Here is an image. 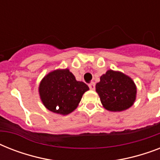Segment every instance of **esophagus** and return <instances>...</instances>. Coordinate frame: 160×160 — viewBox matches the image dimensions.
I'll return each instance as SVG.
<instances>
[{
  "label": "esophagus",
  "mask_w": 160,
  "mask_h": 160,
  "mask_svg": "<svg viewBox=\"0 0 160 160\" xmlns=\"http://www.w3.org/2000/svg\"><path fill=\"white\" fill-rule=\"evenodd\" d=\"M89 87H90V90H95V82H91L90 84H89Z\"/></svg>",
  "instance_id": "1"
}]
</instances>
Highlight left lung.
I'll use <instances>...</instances> for the list:
<instances>
[{
    "instance_id": "obj_1",
    "label": "left lung",
    "mask_w": 160,
    "mask_h": 160,
    "mask_svg": "<svg viewBox=\"0 0 160 160\" xmlns=\"http://www.w3.org/2000/svg\"><path fill=\"white\" fill-rule=\"evenodd\" d=\"M103 106L109 111H123L134 104L136 86L131 78L114 70H108L95 85Z\"/></svg>"
}]
</instances>
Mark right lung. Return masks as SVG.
<instances>
[{
    "mask_svg": "<svg viewBox=\"0 0 160 160\" xmlns=\"http://www.w3.org/2000/svg\"><path fill=\"white\" fill-rule=\"evenodd\" d=\"M89 90L86 84L75 80L70 70H56L41 80L39 92L44 105L51 111L68 114L76 109L83 94Z\"/></svg>",
    "mask_w": 160,
    "mask_h": 160,
    "instance_id": "1",
    "label": "right lung"
}]
</instances>
